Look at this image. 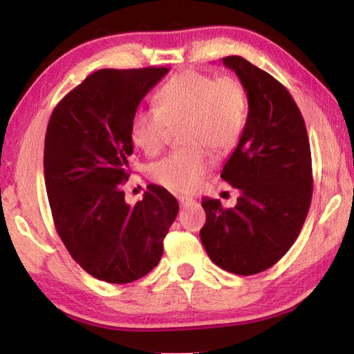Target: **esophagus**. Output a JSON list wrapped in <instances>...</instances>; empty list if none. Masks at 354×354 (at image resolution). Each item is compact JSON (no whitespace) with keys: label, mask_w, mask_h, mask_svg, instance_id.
<instances>
[{"label":"esophagus","mask_w":354,"mask_h":354,"mask_svg":"<svg viewBox=\"0 0 354 354\" xmlns=\"http://www.w3.org/2000/svg\"><path fill=\"white\" fill-rule=\"evenodd\" d=\"M178 201H179V205H181V206L184 207V206L192 205V203H194V198H190V196L181 195V196H178Z\"/></svg>","instance_id":"obj_1"}]
</instances>
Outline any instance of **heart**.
I'll return each instance as SVG.
<instances>
[{
	"mask_svg": "<svg viewBox=\"0 0 354 354\" xmlns=\"http://www.w3.org/2000/svg\"><path fill=\"white\" fill-rule=\"evenodd\" d=\"M158 107H139L131 120L133 142L147 154H158L181 127L183 147L149 167V178L175 194H190L212 169L211 149L225 154L241 140L248 100L236 77H215L187 70L156 95Z\"/></svg>",
	"mask_w": 354,
	"mask_h": 354,
	"instance_id": "heart-1",
	"label": "heart"
}]
</instances>
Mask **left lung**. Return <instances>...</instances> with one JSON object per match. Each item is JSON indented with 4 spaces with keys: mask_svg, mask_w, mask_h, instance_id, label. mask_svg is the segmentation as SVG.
Here are the masks:
<instances>
[{
    "mask_svg": "<svg viewBox=\"0 0 354 354\" xmlns=\"http://www.w3.org/2000/svg\"><path fill=\"white\" fill-rule=\"evenodd\" d=\"M221 62L248 98L242 137L220 175L241 196L230 209L203 198L200 237L215 266L248 277L274 266L297 241L313 200V160L306 124L283 84L241 56Z\"/></svg>",
    "mask_w": 354,
    "mask_h": 354,
    "instance_id": "1",
    "label": "left lung"
}]
</instances>
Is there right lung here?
I'll return each instance as SVG.
<instances>
[{
	"label": "right lung",
	"mask_w": 354,
	"mask_h": 354,
	"mask_svg": "<svg viewBox=\"0 0 354 354\" xmlns=\"http://www.w3.org/2000/svg\"><path fill=\"white\" fill-rule=\"evenodd\" d=\"M165 67L98 70L59 101L45 136L53 220L71 257L93 278L127 284L158 266L179 206L149 184L134 206L122 185L134 151L131 120Z\"/></svg>",
	"instance_id": "add662e5"
}]
</instances>
